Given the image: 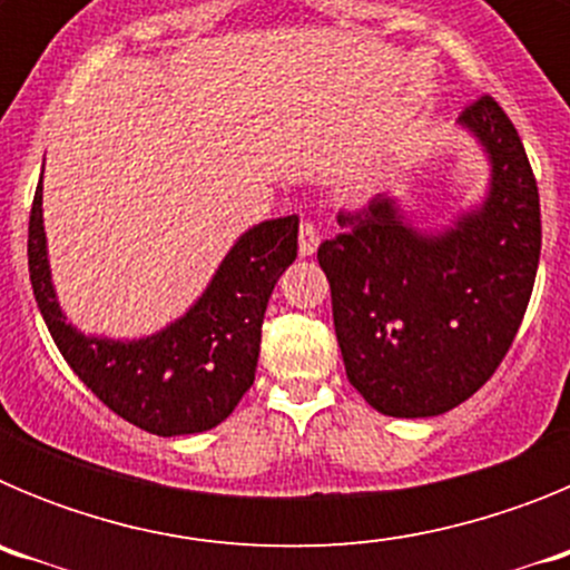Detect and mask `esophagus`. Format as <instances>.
<instances>
[{
	"mask_svg": "<svg viewBox=\"0 0 570 570\" xmlns=\"http://www.w3.org/2000/svg\"><path fill=\"white\" fill-rule=\"evenodd\" d=\"M320 248V228L314 223L299 225V256H314Z\"/></svg>",
	"mask_w": 570,
	"mask_h": 570,
	"instance_id": "obj_1",
	"label": "esophagus"
}]
</instances>
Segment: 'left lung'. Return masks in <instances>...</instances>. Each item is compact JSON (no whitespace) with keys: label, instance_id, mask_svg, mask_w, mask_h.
<instances>
[{"label":"left lung","instance_id":"left-lung-1","mask_svg":"<svg viewBox=\"0 0 570 570\" xmlns=\"http://www.w3.org/2000/svg\"><path fill=\"white\" fill-rule=\"evenodd\" d=\"M488 163L485 194L425 228L400 194L340 214L320 245L351 385L385 416H440L476 394L520 331L542 248L520 134L482 97L460 116Z\"/></svg>","mask_w":570,"mask_h":570}]
</instances>
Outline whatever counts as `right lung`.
I'll return each mask as SVG.
<instances>
[{
  "instance_id": "obj_1",
  "label": "right lung",
  "mask_w": 570,
  "mask_h": 570,
  "mask_svg": "<svg viewBox=\"0 0 570 570\" xmlns=\"http://www.w3.org/2000/svg\"><path fill=\"white\" fill-rule=\"evenodd\" d=\"M296 234L299 216L250 225L194 305L154 334H85L53 288L39 183L28 225L30 285L59 354L114 414L156 436L203 434L254 385L262 320L276 279L296 259Z\"/></svg>"
}]
</instances>
